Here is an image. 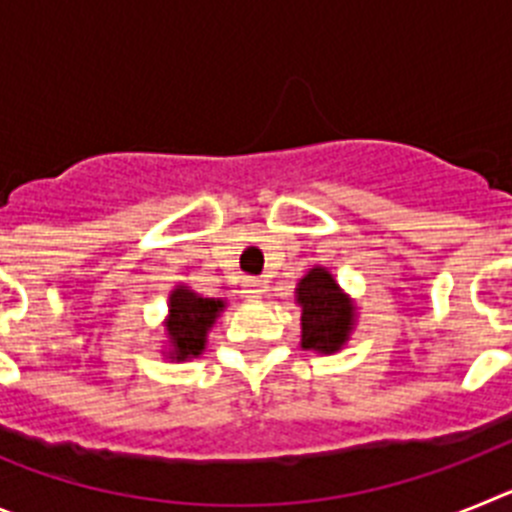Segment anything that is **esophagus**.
<instances>
[{"instance_id": "1", "label": "esophagus", "mask_w": 512, "mask_h": 512, "mask_svg": "<svg viewBox=\"0 0 512 512\" xmlns=\"http://www.w3.org/2000/svg\"><path fill=\"white\" fill-rule=\"evenodd\" d=\"M243 292H246V297H251V300H261L266 292V284L261 282V279H246V282H243Z\"/></svg>"}]
</instances>
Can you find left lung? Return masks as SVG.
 Here are the masks:
<instances>
[{"label": "left lung", "mask_w": 512, "mask_h": 512, "mask_svg": "<svg viewBox=\"0 0 512 512\" xmlns=\"http://www.w3.org/2000/svg\"><path fill=\"white\" fill-rule=\"evenodd\" d=\"M300 305V346L318 354H336L356 328V302L348 297L325 266H312L297 282Z\"/></svg>", "instance_id": "1"}]
</instances>
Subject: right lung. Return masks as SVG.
I'll return each mask as SVG.
<instances>
[{
	"label": "right lung",
	"mask_w": 512,
	"mask_h": 512,
	"mask_svg": "<svg viewBox=\"0 0 512 512\" xmlns=\"http://www.w3.org/2000/svg\"><path fill=\"white\" fill-rule=\"evenodd\" d=\"M223 297H205L187 284H176L169 295V315L164 320L166 351L171 361H189L202 356L212 325L225 310Z\"/></svg>",
	"instance_id": "obj_1"
}]
</instances>
